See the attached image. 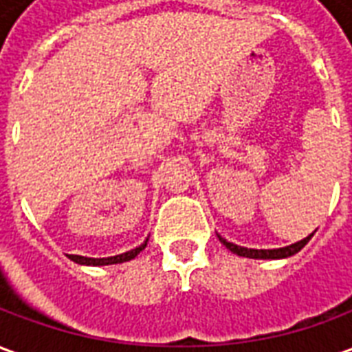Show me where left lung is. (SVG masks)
Wrapping results in <instances>:
<instances>
[{
    "label": "left lung",
    "instance_id": "left-lung-1",
    "mask_svg": "<svg viewBox=\"0 0 352 352\" xmlns=\"http://www.w3.org/2000/svg\"><path fill=\"white\" fill-rule=\"evenodd\" d=\"M317 232V230H315ZM313 232V234H315ZM313 234H309L307 237H303L302 241H296L292 245H287V247H279V249H247V247H239L236 243H230L226 241L224 237L219 236V241H221L228 251H232L237 256H245V258H256V260H280V258H288V256H294L296 252H300L305 247V245L309 243V239L313 237Z\"/></svg>",
    "mask_w": 352,
    "mask_h": 352
}]
</instances>
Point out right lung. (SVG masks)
Here are the masks:
<instances>
[{
  "label": "right lung",
  "mask_w": 352,
  "mask_h": 352,
  "mask_svg": "<svg viewBox=\"0 0 352 352\" xmlns=\"http://www.w3.org/2000/svg\"><path fill=\"white\" fill-rule=\"evenodd\" d=\"M146 241H148V237H146L143 243L135 247V249H131V251H126L122 254H116V256H107V258H88V256H79V254H69V260L73 262H77L80 265H111V264H122V262H128V260H133L138 256L139 252L143 251L146 247Z\"/></svg>",
  "instance_id": "right-lung-1"
}]
</instances>
